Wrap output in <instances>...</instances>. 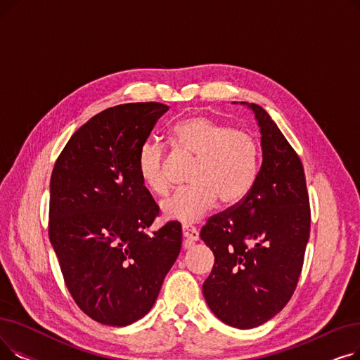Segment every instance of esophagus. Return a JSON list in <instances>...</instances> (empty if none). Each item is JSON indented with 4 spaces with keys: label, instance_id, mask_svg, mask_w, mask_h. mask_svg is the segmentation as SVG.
<instances>
[{
    "label": "esophagus",
    "instance_id": "obj_1",
    "mask_svg": "<svg viewBox=\"0 0 360 360\" xmlns=\"http://www.w3.org/2000/svg\"><path fill=\"white\" fill-rule=\"evenodd\" d=\"M182 235H184V239L188 242V243H194L200 239V233L195 228H191V226H184L182 228Z\"/></svg>",
    "mask_w": 360,
    "mask_h": 360
}]
</instances>
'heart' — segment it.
Returning <instances> with one entry per match:
<instances>
[{"label": "heart", "mask_w": 360, "mask_h": 360, "mask_svg": "<svg viewBox=\"0 0 360 360\" xmlns=\"http://www.w3.org/2000/svg\"><path fill=\"white\" fill-rule=\"evenodd\" d=\"M182 155L197 159L190 172L191 186L166 198L160 209L166 219L193 224L209 214L220 200L235 205L250 194L259 172V143L248 129L209 117H190L174 128ZM139 172L151 193L163 197L170 190L166 147L155 140L139 151Z\"/></svg>", "instance_id": "1"}]
</instances>
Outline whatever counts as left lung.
I'll use <instances>...</instances> for the list:
<instances>
[{"label": "left lung", "instance_id": "obj_1", "mask_svg": "<svg viewBox=\"0 0 360 360\" xmlns=\"http://www.w3.org/2000/svg\"><path fill=\"white\" fill-rule=\"evenodd\" d=\"M261 129L262 163L250 194L212 216L201 239L214 254L202 285L224 324L254 328L290 300L304 266L311 207L304 165L269 113L248 105Z\"/></svg>", "mask_w": 360, "mask_h": 360}]
</instances>
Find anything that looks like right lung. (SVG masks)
<instances>
[{
    "label": "right lung",
    "instance_id": "1",
    "mask_svg": "<svg viewBox=\"0 0 360 360\" xmlns=\"http://www.w3.org/2000/svg\"><path fill=\"white\" fill-rule=\"evenodd\" d=\"M167 109L108 108L74 132L53 165L49 240L74 302L105 326L144 316L181 251L178 221L146 233L159 205L139 172L140 147Z\"/></svg>",
    "mask_w": 360,
    "mask_h": 360
}]
</instances>
